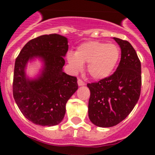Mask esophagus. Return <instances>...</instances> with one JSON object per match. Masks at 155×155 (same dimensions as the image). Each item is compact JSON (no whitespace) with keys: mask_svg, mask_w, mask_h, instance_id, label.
I'll return each mask as SVG.
<instances>
[{"mask_svg":"<svg viewBox=\"0 0 155 155\" xmlns=\"http://www.w3.org/2000/svg\"><path fill=\"white\" fill-rule=\"evenodd\" d=\"M77 83H78V85H79V86H84V85H85V83L82 80H80V79H79V80H78Z\"/></svg>","mask_w":155,"mask_h":155,"instance_id":"obj_1","label":"esophagus"}]
</instances>
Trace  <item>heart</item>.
<instances>
[{"label":"heart","mask_w":155,"mask_h":155,"mask_svg":"<svg viewBox=\"0 0 155 155\" xmlns=\"http://www.w3.org/2000/svg\"><path fill=\"white\" fill-rule=\"evenodd\" d=\"M120 54L117 45L91 41L80 44L75 53L68 52L67 59L73 72L82 71L84 63H87V73L94 80H100L112 74Z\"/></svg>","instance_id":"heart-1"}]
</instances>
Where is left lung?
Wrapping results in <instances>:
<instances>
[{
	"label": "left lung",
	"mask_w": 155,
	"mask_h": 155,
	"mask_svg": "<svg viewBox=\"0 0 155 155\" xmlns=\"http://www.w3.org/2000/svg\"><path fill=\"white\" fill-rule=\"evenodd\" d=\"M121 51L119 65L113 75L97 83L87 84L90 98L88 117L95 125L112 127L134 109L142 86L141 62L130 42L113 38Z\"/></svg>",
	"instance_id": "1"
}]
</instances>
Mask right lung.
<instances>
[{
  "label": "right lung",
  "mask_w": 155,
  "mask_h": 155,
  "mask_svg": "<svg viewBox=\"0 0 155 155\" xmlns=\"http://www.w3.org/2000/svg\"><path fill=\"white\" fill-rule=\"evenodd\" d=\"M68 38L57 34L30 40L16 58L13 94L25 118L36 125L53 126L63 120L66 104L78 89L77 79L63 70L68 51ZM39 58L40 74L30 79L25 69L29 61Z\"/></svg>",
  "instance_id": "1"
}]
</instances>
